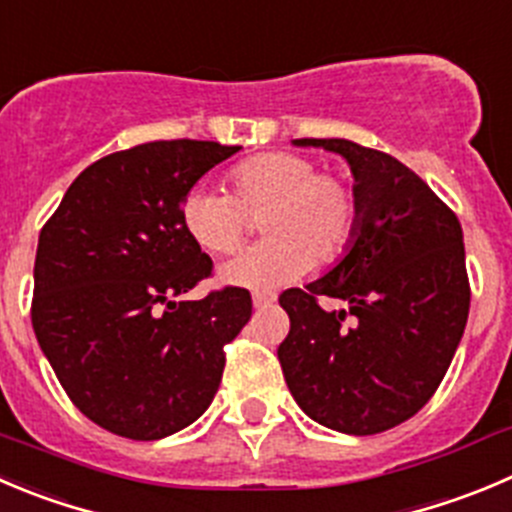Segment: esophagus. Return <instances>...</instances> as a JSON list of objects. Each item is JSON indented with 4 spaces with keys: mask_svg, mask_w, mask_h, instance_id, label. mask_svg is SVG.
I'll return each instance as SVG.
<instances>
[{
    "mask_svg": "<svg viewBox=\"0 0 512 512\" xmlns=\"http://www.w3.org/2000/svg\"><path fill=\"white\" fill-rule=\"evenodd\" d=\"M251 299H253V306H256V309H266V306L274 304L276 294H271V291H253Z\"/></svg>",
    "mask_w": 512,
    "mask_h": 512,
    "instance_id": "esophagus-1",
    "label": "esophagus"
}]
</instances>
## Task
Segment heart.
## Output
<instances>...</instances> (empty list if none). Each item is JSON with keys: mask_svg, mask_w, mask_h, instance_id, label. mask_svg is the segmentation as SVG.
<instances>
[{"mask_svg": "<svg viewBox=\"0 0 512 512\" xmlns=\"http://www.w3.org/2000/svg\"><path fill=\"white\" fill-rule=\"evenodd\" d=\"M357 196L311 158L264 153L228 173V193L193 188L180 201V223L211 253H231L259 218L266 238L218 266V281L271 289L337 261L357 228Z\"/></svg>", "mask_w": 512, "mask_h": 512, "instance_id": "b5f03b06", "label": "heart"}]
</instances>
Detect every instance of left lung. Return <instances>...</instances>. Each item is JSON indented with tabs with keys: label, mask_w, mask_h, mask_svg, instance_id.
Returning <instances> with one entry per match:
<instances>
[{
	"label": "left lung",
	"mask_w": 512,
	"mask_h": 512,
	"mask_svg": "<svg viewBox=\"0 0 512 512\" xmlns=\"http://www.w3.org/2000/svg\"><path fill=\"white\" fill-rule=\"evenodd\" d=\"M349 163L357 228L337 266L279 296L291 319L279 362L296 405L344 435H377L427 405L470 311L462 228L425 180L397 158L342 138H301ZM316 295L348 301L324 312Z\"/></svg>",
	"instance_id": "left-lung-1"
}]
</instances>
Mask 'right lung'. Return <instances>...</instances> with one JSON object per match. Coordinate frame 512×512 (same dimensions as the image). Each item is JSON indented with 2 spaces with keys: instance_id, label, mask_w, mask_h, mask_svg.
Returning a JSON list of instances; mask_svg holds the SVG:
<instances>
[{
  "instance_id": "right-lung-1",
  "label": "right lung",
  "mask_w": 512,
  "mask_h": 512,
  "mask_svg": "<svg viewBox=\"0 0 512 512\" xmlns=\"http://www.w3.org/2000/svg\"><path fill=\"white\" fill-rule=\"evenodd\" d=\"M241 145L155 140L105 155L67 188L34 259L32 326L77 410L107 432L160 440L196 422L221 384L251 294L180 301L213 261L180 201Z\"/></svg>"
}]
</instances>
